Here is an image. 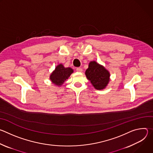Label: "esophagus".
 I'll use <instances>...</instances> for the list:
<instances>
[{"label":"esophagus","mask_w":153,"mask_h":153,"mask_svg":"<svg viewBox=\"0 0 153 153\" xmlns=\"http://www.w3.org/2000/svg\"><path fill=\"white\" fill-rule=\"evenodd\" d=\"M76 71L77 72H82V69L81 68H76Z\"/></svg>","instance_id":"34e87169"}]
</instances>
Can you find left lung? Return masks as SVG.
I'll return each mask as SVG.
<instances>
[{
	"label": "left lung",
	"instance_id": "obj_1",
	"mask_svg": "<svg viewBox=\"0 0 153 153\" xmlns=\"http://www.w3.org/2000/svg\"><path fill=\"white\" fill-rule=\"evenodd\" d=\"M85 75L96 90L105 88L110 82V73L96 61L90 62L88 68L85 71Z\"/></svg>",
	"mask_w": 153,
	"mask_h": 153
}]
</instances>
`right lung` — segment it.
I'll return each mask as SVG.
<instances>
[{
	"label": "right lung",
	"mask_w": 153,
	"mask_h": 153,
	"mask_svg": "<svg viewBox=\"0 0 153 153\" xmlns=\"http://www.w3.org/2000/svg\"><path fill=\"white\" fill-rule=\"evenodd\" d=\"M73 73V70L70 67L65 68L62 64H59L56 67L54 71L51 74L50 79L52 83L57 86H61L65 81L68 79Z\"/></svg>",
	"instance_id": "1"
}]
</instances>
